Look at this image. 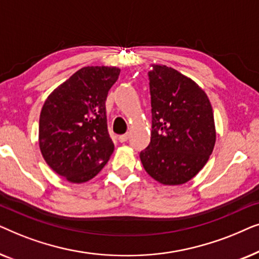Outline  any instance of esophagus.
<instances>
[{
	"label": "esophagus",
	"instance_id": "1",
	"mask_svg": "<svg viewBox=\"0 0 259 259\" xmlns=\"http://www.w3.org/2000/svg\"><path fill=\"white\" fill-rule=\"evenodd\" d=\"M128 138H130V133L121 134V136H119V140H120V143H126V141L128 140Z\"/></svg>",
	"mask_w": 259,
	"mask_h": 259
}]
</instances>
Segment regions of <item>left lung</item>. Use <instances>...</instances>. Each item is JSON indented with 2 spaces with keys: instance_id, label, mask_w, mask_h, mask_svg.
<instances>
[{
  "instance_id": "left-lung-1",
  "label": "left lung",
  "mask_w": 259,
  "mask_h": 259,
  "mask_svg": "<svg viewBox=\"0 0 259 259\" xmlns=\"http://www.w3.org/2000/svg\"><path fill=\"white\" fill-rule=\"evenodd\" d=\"M152 131L140 152L144 168L164 185L192 179L213 151V112L205 92L178 70L153 66L148 72Z\"/></svg>"
}]
</instances>
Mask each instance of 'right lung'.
I'll list each match as a JSON object with an SVG mask.
<instances>
[{
    "label": "right lung",
    "mask_w": 259,
    "mask_h": 259,
    "mask_svg": "<svg viewBox=\"0 0 259 259\" xmlns=\"http://www.w3.org/2000/svg\"><path fill=\"white\" fill-rule=\"evenodd\" d=\"M119 74L115 67H83L56 88L42 107L41 153L53 171L69 182L94 178L114 151L106 99Z\"/></svg>",
    "instance_id": "right-lung-1"
}]
</instances>
